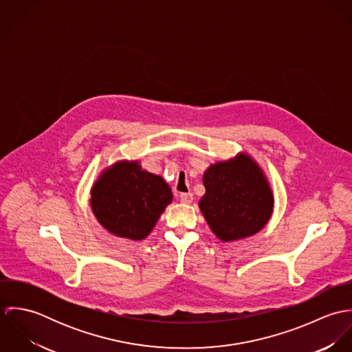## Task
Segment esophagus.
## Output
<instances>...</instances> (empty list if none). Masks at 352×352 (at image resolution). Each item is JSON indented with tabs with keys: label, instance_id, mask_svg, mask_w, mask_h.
<instances>
[{
	"label": "esophagus",
	"instance_id": "34e87169",
	"mask_svg": "<svg viewBox=\"0 0 352 352\" xmlns=\"http://www.w3.org/2000/svg\"><path fill=\"white\" fill-rule=\"evenodd\" d=\"M180 201H183V203H187V204H190V203H192V201H194V195H192L191 192H184V194H180Z\"/></svg>",
	"mask_w": 352,
	"mask_h": 352
}]
</instances>
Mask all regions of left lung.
<instances>
[{"mask_svg": "<svg viewBox=\"0 0 352 352\" xmlns=\"http://www.w3.org/2000/svg\"><path fill=\"white\" fill-rule=\"evenodd\" d=\"M199 207L214 234L234 241L257 233L268 222L274 198L260 168L245 154L211 165L204 176Z\"/></svg>", "mask_w": 352, "mask_h": 352, "instance_id": "left-lung-1", "label": "left lung"}]
</instances>
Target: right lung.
Returning <instances> with one entry per match:
<instances>
[{
	"mask_svg": "<svg viewBox=\"0 0 352 352\" xmlns=\"http://www.w3.org/2000/svg\"><path fill=\"white\" fill-rule=\"evenodd\" d=\"M170 201L172 191L160 176L142 170L138 162H118L94 186L91 204L107 230L144 240Z\"/></svg>",
	"mask_w": 352,
	"mask_h": 352,
	"instance_id": "obj_1",
	"label": "right lung"
}]
</instances>
